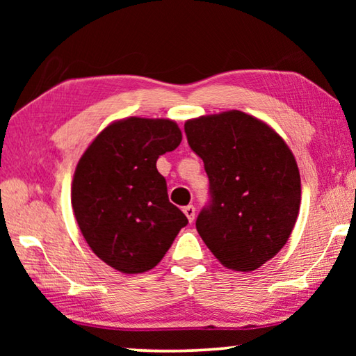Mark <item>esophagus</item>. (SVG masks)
I'll use <instances>...</instances> for the list:
<instances>
[{"label":"esophagus","instance_id":"obj_1","mask_svg":"<svg viewBox=\"0 0 356 356\" xmlns=\"http://www.w3.org/2000/svg\"><path fill=\"white\" fill-rule=\"evenodd\" d=\"M184 213L186 215L188 221L193 222V220H195V215H196V209L193 206H186V207H184Z\"/></svg>","mask_w":356,"mask_h":356}]
</instances>
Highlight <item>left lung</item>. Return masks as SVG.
<instances>
[{
  "instance_id": "obj_1",
  "label": "left lung",
  "mask_w": 356,
  "mask_h": 356,
  "mask_svg": "<svg viewBox=\"0 0 356 356\" xmlns=\"http://www.w3.org/2000/svg\"><path fill=\"white\" fill-rule=\"evenodd\" d=\"M185 134L209 177L197 232L225 267L252 272L280 252L297 221L293 154L267 124L237 110L186 120Z\"/></svg>"
}]
</instances>
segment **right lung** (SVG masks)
I'll use <instances>...</instances> for the list:
<instances>
[{
	"label": "right lung",
	"mask_w": 356,
	"mask_h": 356,
	"mask_svg": "<svg viewBox=\"0 0 356 356\" xmlns=\"http://www.w3.org/2000/svg\"><path fill=\"white\" fill-rule=\"evenodd\" d=\"M180 141L170 119L129 118L108 125L78 161L72 182L76 222L95 256L119 272L154 268L188 222L168 200L156 170L159 156Z\"/></svg>",
	"instance_id": "1"
}]
</instances>
